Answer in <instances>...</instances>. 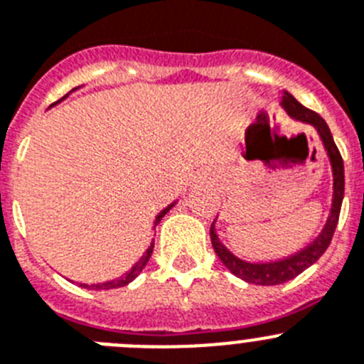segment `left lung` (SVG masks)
<instances>
[{"mask_svg": "<svg viewBox=\"0 0 364 364\" xmlns=\"http://www.w3.org/2000/svg\"><path fill=\"white\" fill-rule=\"evenodd\" d=\"M281 107L284 109V112L290 117H294L296 121L301 123H306V125H312L314 130L319 136L321 143L325 146L326 156L330 159V166H332V176H333V196H332V208H330V215L326 219V225L323 227L321 234L314 239L312 243L306 248L299 250L297 254L288 255L284 259L279 261H270V263H250V261H245L237 255L232 254L225 245L221 243V239L218 237V232H215V221L212 223L210 227V239L212 247H214L215 254L221 259V263L228 268V270L237 276L239 279L247 281L252 284H261V287H272V284H283L287 281L294 279L296 276H299L301 272H304L309 267H312L321 255L325 254L326 248H328L330 241L333 237V232L337 227V219H339V212H341V203L343 196H345V166H343L341 154L337 150L336 143H333L332 132H330L328 125L325 123V119L319 116V114L312 112L306 107L299 103L296 97L290 92L283 90V96H281Z\"/></svg>", "mask_w": 364, "mask_h": 364, "instance_id": "left-lung-1", "label": "left lung"}]
</instances>
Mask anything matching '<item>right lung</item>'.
Segmentation results:
<instances>
[{"label": "right lung", "instance_id": "add662e5", "mask_svg": "<svg viewBox=\"0 0 364 364\" xmlns=\"http://www.w3.org/2000/svg\"><path fill=\"white\" fill-rule=\"evenodd\" d=\"M77 88H80V87L72 88L70 92H74V90H77ZM70 92H68V94H70ZM68 94H67V96H63V97H61L60 101H55V103H52L50 107H48V109H52V107H54V105H58V103H61V101H63V100H67V97H68ZM174 205H176V201H174V203H170V205L166 206V208H163V210L159 212L158 215H156V221H154V230H156V227H158V223L161 221V219H163V215H165L166 212H168L170 208H172V206H174ZM152 250H154V241H152V243H150V247L146 248V252H145V254L141 255V259L137 261V263L134 264V267L130 268V270L127 272V274H123V276H121V277H117V279L107 281V283H96V284H85V283H80V287H83V288H88V290H110V288H119V287H125V284H129L130 281H134V279H136L137 276H139V274H141V270H143V268H145V264L149 263L150 255H152Z\"/></svg>", "mask_w": 364, "mask_h": 364}]
</instances>
